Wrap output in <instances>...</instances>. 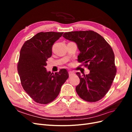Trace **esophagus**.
I'll list each match as a JSON object with an SVG mask.
<instances>
[{"mask_svg": "<svg viewBox=\"0 0 132 132\" xmlns=\"http://www.w3.org/2000/svg\"><path fill=\"white\" fill-rule=\"evenodd\" d=\"M68 74H69V76H70V77H72V76H73V75H74L75 74V73L73 72H72V71H69L68 72Z\"/></svg>", "mask_w": 132, "mask_h": 132, "instance_id": "1", "label": "esophagus"}]
</instances>
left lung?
<instances>
[{
	"mask_svg": "<svg viewBox=\"0 0 132 132\" xmlns=\"http://www.w3.org/2000/svg\"><path fill=\"white\" fill-rule=\"evenodd\" d=\"M66 39L77 44L80 53L78 61L90 70L81 77L76 92L84 100L95 102L101 100L111 86L116 75L114 54L112 48L100 34L92 30L65 32Z\"/></svg>",
	"mask_w": 132,
	"mask_h": 132,
	"instance_id": "1",
	"label": "left lung"
}]
</instances>
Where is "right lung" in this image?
Returning <instances> with one entry per match:
<instances>
[{
	"instance_id": "add662e5",
	"label": "right lung",
	"mask_w": 132,
	"mask_h": 132,
	"mask_svg": "<svg viewBox=\"0 0 132 132\" xmlns=\"http://www.w3.org/2000/svg\"><path fill=\"white\" fill-rule=\"evenodd\" d=\"M63 32H40L23 44L20 50L18 71L22 86L35 101L42 104L52 102L69 75L66 69L54 74L47 72L46 61L52 55L54 42Z\"/></svg>"
}]
</instances>
